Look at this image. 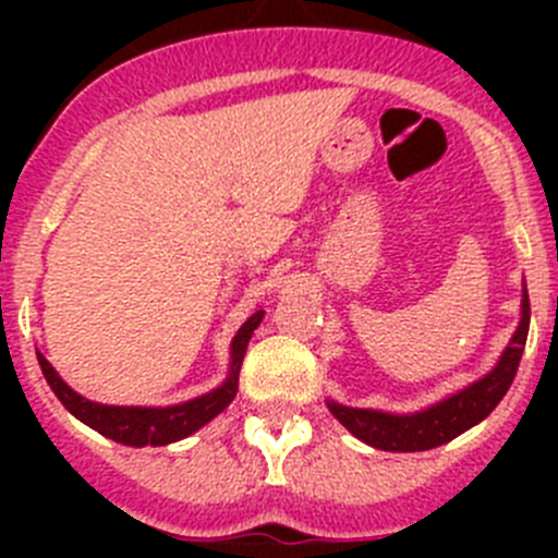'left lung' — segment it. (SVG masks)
I'll use <instances>...</instances> for the list:
<instances>
[{"mask_svg": "<svg viewBox=\"0 0 558 558\" xmlns=\"http://www.w3.org/2000/svg\"><path fill=\"white\" fill-rule=\"evenodd\" d=\"M529 290H525V282H522L520 324H517L509 347L502 349L500 360L492 366L489 374H483L481 379H475L470 386L458 388L450 397L438 399V402L427 405L425 411L388 413L374 411V408L340 405L335 399H327V408L354 438H360L363 445L374 447V450L422 452L433 450L438 445H447L456 436L475 427L477 422H483L495 411L497 402L506 397V391L514 383L525 340H529Z\"/></svg>", "mask_w": 558, "mask_h": 558, "instance_id": "obj_1", "label": "left lung"}]
</instances>
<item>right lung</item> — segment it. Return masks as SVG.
I'll return each instance as SVG.
<instances>
[{"label": "right lung", "instance_id": "right-lung-1", "mask_svg": "<svg viewBox=\"0 0 558 558\" xmlns=\"http://www.w3.org/2000/svg\"><path fill=\"white\" fill-rule=\"evenodd\" d=\"M265 310H254L248 315V322L236 329L231 338L229 349V374L218 388L201 393L195 399H186L179 405L167 408H145V405H102V402H92V399L81 397L75 388H69L61 379V374L52 368L47 357L38 352V366H41L44 377H47L49 388L61 399V405L66 408L75 418H81L83 425L97 430L100 436L113 438L117 445L128 447H165L172 441L192 436L204 425H209L211 418L223 413L231 405V399L236 397V379H240V366H243L245 349L254 335V329L263 322Z\"/></svg>", "mask_w": 558, "mask_h": 558}]
</instances>
